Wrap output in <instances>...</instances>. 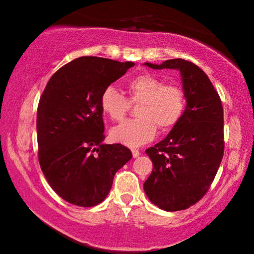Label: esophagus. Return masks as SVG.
Listing matches in <instances>:
<instances>
[{"instance_id": "obj_1", "label": "esophagus", "mask_w": 254, "mask_h": 254, "mask_svg": "<svg viewBox=\"0 0 254 254\" xmlns=\"http://www.w3.org/2000/svg\"><path fill=\"white\" fill-rule=\"evenodd\" d=\"M132 156L133 157H138L139 156V150L138 149H132Z\"/></svg>"}]
</instances>
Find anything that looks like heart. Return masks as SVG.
I'll use <instances>...</instances> for the list:
<instances>
[{
    "label": "heart",
    "instance_id": "1",
    "mask_svg": "<svg viewBox=\"0 0 254 254\" xmlns=\"http://www.w3.org/2000/svg\"><path fill=\"white\" fill-rule=\"evenodd\" d=\"M129 100L113 86L104 89L100 98L101 110L112 121H122L130 110V103L139 104L137 116L111 130L112 141L127 147L148 143L160 130L170 131L179 123L186 107L184 90L149 72L136 75L127 83Z\"/></svg>",
    "mask_w": 254,
    "mask_h": 254
}]
</instances>
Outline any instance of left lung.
Here are the masks:
<instances>
[{"instance_id": "obj_1", "label": "left lung", "mask_w": 254, "mask_h": 254, "mask_svg": "<svg viewBox=\"0 0 254 254\" xmlns=\"http://www.w3.org/2000/svg\"><path fill=\"white\" fill-rule=\"evenodd\" d=\"M145 65L180 71L186 109L167 137L145 150L153 171L144 192L162 210H185L208 192L222 161V103L208 75L192 62L177 58Z\"/></svg>"}]
</instances>
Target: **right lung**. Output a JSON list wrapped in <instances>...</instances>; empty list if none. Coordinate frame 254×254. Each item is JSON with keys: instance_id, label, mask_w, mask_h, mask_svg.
Here are the masks:
<instances>
[{"instance_id": "obj_1", "label": "right lung", "mask_w": 254, "mask_h": 254, "mask_svg": "<svg viewBox=\"0 0 254 254\" xmlns=\"http://www.w3.org/2000/svg\"><path fill=\"white\" fill-rule=\"evenodd\" d=\"M135 64L84 56L52 75L37 111L38 160L60 197L89 208L101 203L113 177L132 157L124 145L104 144L100 98Z\"/></svg>"}]
</instances>
